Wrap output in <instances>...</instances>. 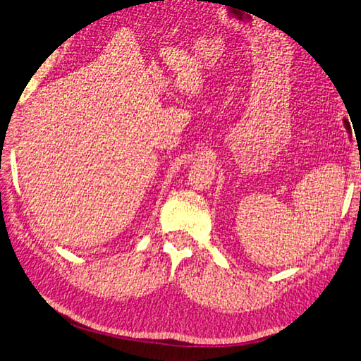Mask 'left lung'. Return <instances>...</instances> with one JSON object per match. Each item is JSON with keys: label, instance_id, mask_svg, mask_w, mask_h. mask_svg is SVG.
<instances>
[{"label": "left lung", "instance_id": "obj_1", "mask_svg": "<svg viewBox=\"0 0 361 361\" xmlns=\"http://www.w3.org/2000/svg\"><path fill=\"white\" fill-rule=\"evenodd\" d=\"M345 126H346V129L350 132V126H349V123L345 120Z\"/></svg>", "mask_w": 361, "mask_h": 361}]
</instances>
